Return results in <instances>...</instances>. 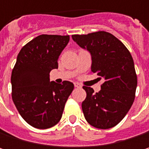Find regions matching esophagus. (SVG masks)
Segmentation results:
<instances>
[{
  "mask_svg": "<svg viewBox=\"0 0 149 149\" xmlns=\"http://www.w3.org/2000/svg\"><path fill=\"white\" fill-rule=\"evenodd\" d=\"M74 86L76 88H80V87H81V85H80L79 84H77V83H75Z\"/></svg>",
  "mask_w": 149,
  "mask_h": 149,
  "instance_id": "1",
  "label": "esophagus"
}]
</instances>
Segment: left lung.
<instances>
[{"instance_id":"8db88e82","label":"left lung","mask_w":149,"mask_h":149,"mask_svg":"<svg viewBox=\"0 0 149 149\" xmlns=\"http://www.w3.org/2000/svg\"><path fill=\"white\" fill-rule=\"evenodd\" d=\"M72 40L91 55V72L104 78L100 91L83 86L86 98L82 109L88 123L107 130L117 125L134 103L137 76L133 58L113 34L99 31L88 34H74Z\"/></svg>"}]
</instances>
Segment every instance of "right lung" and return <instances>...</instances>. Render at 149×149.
Listing matches in <instances>:
<instances>
[{
	"label": "right lung",
	"instance_id": "1",
	"mask_svg": "<svg viewBox=\"0 0 149 149\" xmlns=\"http://www.w3.org/2000/svg\"><path fill=\"white\" fill-rule=\"evenodd\" d=\"M70 40L69 35H40L19 51L11 75L12 98L22 118L45 130L61 119L65 104L74 89L69 81L50 82V72Z\"/></svg>",
	"mask_w": 149,
	"mask_h": 149
}]
</instances>
